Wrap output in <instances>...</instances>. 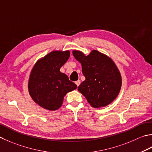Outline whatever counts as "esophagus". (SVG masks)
I'll list each match as a JSON object with an SVG mask.
<instances>
[{
	"label": "esophagus",
	"instance_id": "34e87169",
	"mask_svg": "<svg viewBox=\"0 0 152 152\" xmlns=\"http://www.w3.org/2000/svg\"><path fill=\"white\" fill-rule=\"evenodd\" d=\"M80 81L79 80H77V81L75 82V84L77 85V86H79V85H80Z\"/></svg>",
	"mask_w": 152,
	"mask_h": 152
}]
</instances>
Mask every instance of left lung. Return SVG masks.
<instances>
[{
    "label": "left lung",
    "mask_w": 152,
    "mask_h": 152,
    "mask_svg": "<svg viewBox=\"0 0 152 152\" xmlns=\"http://www.w3.org/2000/svg\"><path fill=\"white\" fill-rule=\"evenodd\" d=\"M73 55L81 64L85 77L78 91L92 107H102L111 104L118 96L122 84L121 73L113 61L96 50L88 56L75 50Z\"/></svg>",
    "instance_id": "left-lung-1"
}]
</instances>
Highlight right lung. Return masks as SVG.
I'll return each mask as SVG.
<instances>
[{
    "label": "right lung",
    "mask_w": 152,
    "mask_h": 152,
    "mask_svg": "<svg viewBox=\"0 0 152 152\" xmlns=\"http://www.w3.org/2000/svg\"><path fill=\"white\" fill-rule=\"evenodd\" d=\"M70 52L52 51L37 61L31 72L29 93L33 101L45 109H59L67 92L77 88L60 68L69 58Z\"/></svg>",
    "instance_id": "obj_1"
}]
</instances>
